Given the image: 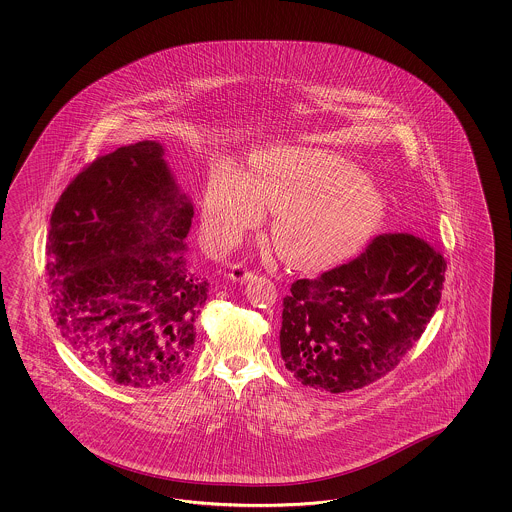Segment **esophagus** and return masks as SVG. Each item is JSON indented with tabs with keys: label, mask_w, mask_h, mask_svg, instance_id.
Here are the masks:
<instances>
[{
	"label": "esophagus",
	"mask_w": 512,
	"mask_h": 512,
	"mask_svg": "<svg viewBox=\"0 0 512 512\" xmlns=\"http://www.w3.org/2000/svg\"><path fill=\"white\" fill-rule=\"evenodd\" d=\"M227 276H229V279H233V281H248V279L253 278V272L248 270L244 264H234Z\"/></svg>",
	"instance_id": "34e87169"
}]
</instances>
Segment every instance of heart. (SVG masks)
Segmentation results:
<instances>
[{"label": "heart", "mask_w": 512, "mask_h": 512, "mask_svg": "<svg viewBox=\"0 0 512 512\" xmlns=\"http://www.w3.org/2000/svg\"><path fill=\"white\" fill-rule=\"evenodd\" d=\"M264 206L276 212L279 255L302 270H325L355 255L387 212L379 187L345 157L274 146L251 155L246 174L223 169L210 180L202 204L208 246H233L263 221Z\"/></svg>", "instance_id": "obj_1"}]
</instances>
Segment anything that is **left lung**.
Masks as SVG:
<instances>
[{"label":"left lung","mask_w":512,"mask_h":512,"mask_svg":"<svg viewBox=\"0 0 512 512\" xmlns=\"http://www.w3.org/2000/svg\"><path fill=\"white\" fill-rule=\"evenodd\" d=\"M447 261L426 238L375 236L357 259L296 279L283 298L285 368L332 394L368 387L415 345L441 300Z\"/></svg>","instance_id":"obj_1"}]
</instances>
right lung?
I'll return each mask as SVG.
<instances>
[{
  "label": "right lung",
  "mask_w": 512,
  "mask_h": 512,
  "mask_svg": "<svg viewBox=\"0 0 512 512\" xmlns=\"http://www.w3.org/2000/svg\"><path fill=\"white\" fill-rule=\"evenodd\" d=\"M155 140L101 155L50 216L52 317L71 349L110 381L163 387L187 366L208 279L189 268L193 206Z\"/></svg>",
  "instance_id": "add662e5"
}]
</instances>
